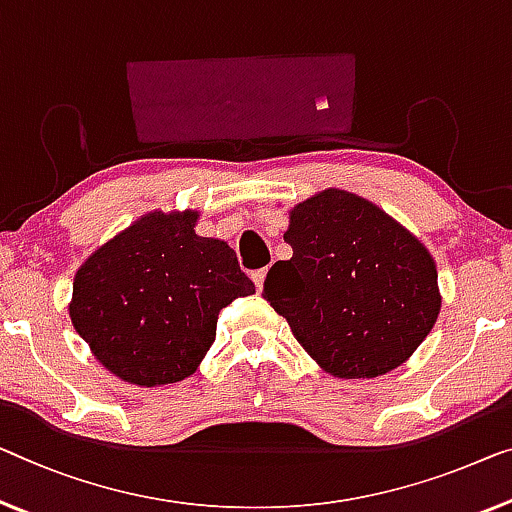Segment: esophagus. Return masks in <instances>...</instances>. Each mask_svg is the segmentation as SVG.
Returning a JSON list of instances; mask_svg holds the SVG:
<instances>
[{
    "mask_svg": "<svg viewBox=\"0 0 512 512\" xmlns=\"http://www.w3.org/2000/svg\"><path fill=\"white\" fill-rule=\"evenodd\" d=\"M266 273H269V269H259V271H255V273H253V280H255V285H257L259 292H262V289H264Z\"/></svg>",
    "mask_w": 512,
    "mask_h": 512,
    "instance_id": "1",
    "label": "esophagus"
}]
</instances>
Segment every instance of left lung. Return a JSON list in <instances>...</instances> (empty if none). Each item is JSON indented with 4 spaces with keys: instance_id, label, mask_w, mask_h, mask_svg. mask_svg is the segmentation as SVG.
I'll use <instances>...</instances> for the list:
<instances>
[{
    "instance_id": "8db88e82",
    "label": "left lung",
    "mask_w": 512,
    "mask_h": 512,
    "mask_svg": "<svg viewBox=\"0 0 512 512\" xmlns=\"http://www.w3.org/2000/svg\"><path fill=\"white\" fill-rule=\"evenodd\" d=\"M292 259L271 266L264 299L324 372L375 379L409 361L441 310L437 262L384 209L326 188L289 209Z\"/></svg>"
}]
</instances>
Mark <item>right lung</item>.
<instances>
[{
  "label": "right lung",
  "mask_w": 512,
  "mask_h": 512,
  "mask_svg": "<svg viewBox=\"0 0 512 512\" xmlns=\"http://www.w3.org/2000/svg\"><path fill=\"white\" fill-rule=\"evenodd\" d=\"M200 211L156 209L91 253L73 280L71 324L96 361L135 386L193 375L218 315L255 285L227 241L195 232Z\"/></svg>",
  "instance_id": "add662e5"
}]
</instances>
